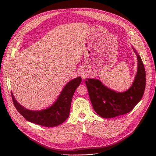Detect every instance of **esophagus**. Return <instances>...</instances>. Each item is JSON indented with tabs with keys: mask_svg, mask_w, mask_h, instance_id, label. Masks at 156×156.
I'll use <instances>...</instances> for the list:
<instances>
[{
	"mask_svg": "<svg viewBox=\"0 0 156 156\" xmlns=\"http://www.w3.org/2000/svg\"><path fill=\"white\" fill-rule=\"evenodd\" d=\"M82 76H83V78H84V76H83V75H82Z\"/></svg>",
	"mask_w": 156,
	"mask_h": 156,
	"instance_id": "1",
	"label": "esophagus"
}]
</instances>
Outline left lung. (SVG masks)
<instances>
[{"label":"left lung","mask_w":156,"mask_h":156,"mask_svg":"<svg viewBox=\"0 0 156 156\" xmlns=\"http://www.w3.org/2000/svg\"><path fill=\"white\" fill-rule=\"evenodd\" d=\"M137 55L138 70L131 86L124 92H116L105 86L100 80L86 78V84L96 112L101 117L109 119L129 112L141 101L146 87L145 69L140 55Z\"/></svg>","instance_id":"8db88e82"}]
</instances>
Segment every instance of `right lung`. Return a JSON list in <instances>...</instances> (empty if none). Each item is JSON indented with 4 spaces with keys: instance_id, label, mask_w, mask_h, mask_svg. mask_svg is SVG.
Here are the masks:
<instances>
[{
    "instance_id": "right-lung-1",
    "label": "right lung",
    "mask_w": 156,
    "mask_h": 156,
    "mask_svg": "<svg viewBox=\"0 0 156 156\" xmlns=\"http://www.w3.org/2000/svg\"><path fill=\"white\" fill-rule=\"evenodd\" d=\"M81 82L80 76L70 81L65 86L54 103L46 109L35 111L27 109L16 101L11 92L13 102L18 112L27 120L46 127L56 126L69 117L72 98Z\"/></svg>"
}]
</instances>
